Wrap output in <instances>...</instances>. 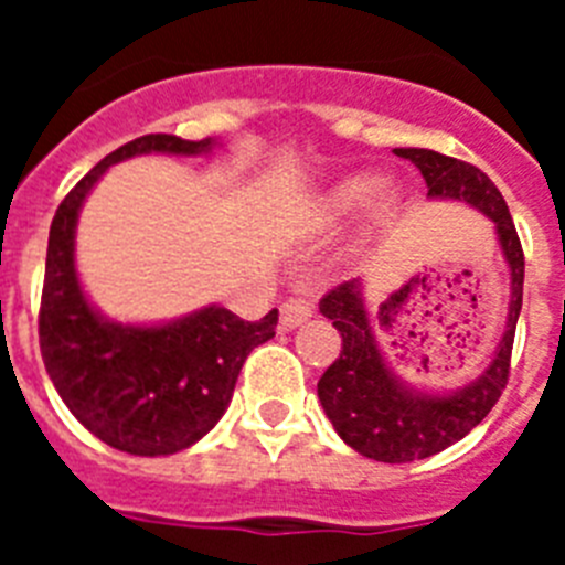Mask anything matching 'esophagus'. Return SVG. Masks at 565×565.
<instances>
[{"label": "esophagus", "mask_w": 565, "mask_h": 565, "mask_svg": "<svg viewBox=\"0 0 565 565\" xmlns=\"http://www.w3.org/2000/svg\"><path fill=\"white\" fill-rule=\"evenodd\" d=\"M313 313V302L308 297H302V294H297V297L286 299L282 302V317H279V328L282 331H294L297 326H302L308 317Z\"/></svg>", "instance_id": "obj_1"}]
</instances>
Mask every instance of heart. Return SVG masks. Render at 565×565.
I'll return each instance as SVG.
<instances>
[{
    "instance_id": "1",
    "label": "heart",
    "mask_w": 565,
    "mask_h": 565,
    "mask_svg": "<svg viewBox=\"0 0 565 565\" xmlns=\"http://www.w3.org/2000/svg\"><path fill=\"white\" fill-rule=\"evenodd\" d=\"M367 206L373 223L387 221L398 206V189L387 181H373L371 174H344L317 194L311 223L317 228H337Z\"/></svg>"
}]
</instances>
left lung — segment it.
I'll return each mask as SVG.
<instances>
[{
  "label": "left lung",
  "instance_id": "left-lung-1",
  "mask_svg": "<svg viewBox=\"0 0 565 565\" xmlns=\"http://www.w3.org/2000/svg\"><path fill=\"white\" fill-rule=\"evenodd\" d=\"M416 163L427 183V198L461 201L495 223L498 243L509 266L507 328L492 362L476 382L450 393H427L402 382L391 371L364 308L362 279L331 288L319 302V313L333 322L342 337L337 362L317 384L322 411L348 447L384 463H407L430 458L461 441L495 407L509 379V356L515 342L518 313L523 306V248L503 194L472 163L456 161L433 149H393Z\"/></svg>",
  "mask_w": 565,
  "mask_h": 565
}]
</instances>
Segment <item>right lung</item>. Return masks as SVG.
<instances>
[{
    "mask_svg": "<svg viewBox=\"0 0 565 565\" xmlns=\"http://www.w3.org/2000/svg\"><path fill=\"white\" fill-rule=\"evenodd\" d=\"M212 138L143 135L89 169L50 223L39 344L47 376L70 413L129 456H172L201 441L232 402L239 367L277 328V308L246 322L206 306L172 322L129 326L104 317L76 271V226L87 194L113 163L135 154H209Z\"/></svg>",
    "mask_w": 565,
    "mask_h": 565,
    "instance_id": "obj_1",
    "label": "right lung"
}]
</instances>
